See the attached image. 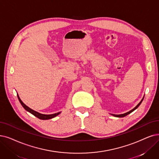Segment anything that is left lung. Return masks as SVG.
I'll return each mask as SVG.
<instances>
[{"mask_svg": "<svg viewBox=\"0 0 159 159\" xmlns=\"http://www.w3.org/2000/svg\"><path fill=\"white\" fill-rule=\"evenodd\" d=\"M144 98V97H143ZM143 98L142 99V100L139 102V103L134 107V108H133L132 110H130V111H129V112H126V113H123V114H120V115H116V114H111L112 116H115V117H125V116H126L127 115H129V114H130V113H132L133 111H134L136 109H137L138 107H139V106L141 104V103H142V102L143 101Z\"/></svg>", "mask_w": 159, "mask_h": 159, "instance_id": "left-lung-1", "label": "left lung"}]
</instances>
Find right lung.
<instances>
[{
	"label": "right lung",
	"mask_w": 159,
	"mask_h": 159,
	"mask_svg": "<svg viewBox=\"0 0 159 159\" xmlns=\"http://www.w3.org/2000/svg\"><path fill=\"white\" fill-rule=\"evenodd\" d=\"M17 97H18V99L19 100H20L21 104L22 105V106L24 107L25 110H26L27 111L30 112V113L33 114V115H34V116H36V117H38L40 119H42V120H46V119H52L56 116H57L59 114H60L61 112H58V113H54V114H50V115H45V114H42V113H40L39 112H37L33 110H32L31 108H30L29 107H28L27 106L25 105L22 100L20 99V97H19V95L17 94Z\"/></svg>",
	"instance_id": "1"
}]
</instances>
